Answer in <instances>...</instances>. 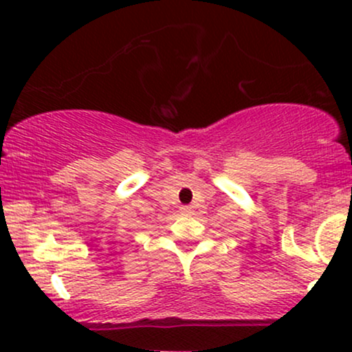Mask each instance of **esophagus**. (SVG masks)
Returning <instances> with one entry per match:
<instances>
[{
	"instance_id": "1",
	"label": "esophagus",
	"mask_w": 352,
	"mask_h": 352,
	"mask_svg": "<svg viewBox=\"0 0 352 352\" xmlns=\"http://www.w3.org/2000/svg\"><path fill=\"white\" fill-rule=\"evenodd\" d=\"M180 213H182V215H188L190 207H180Z\"/></svg>"
}]
</instances>
